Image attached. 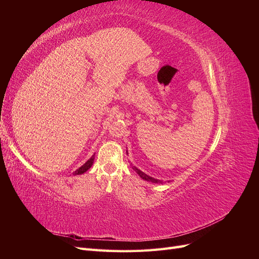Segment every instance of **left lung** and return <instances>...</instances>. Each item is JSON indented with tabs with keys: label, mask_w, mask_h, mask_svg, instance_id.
Segmentation results:
<instances>
[{
	"label": "left lung",
	"mask_w": 259,
	"mask_h": 259,
	"mask_svg": "<svg viewBox=\"0 0 259 259\" xmlns=\"http://www.w3.org/2000/svg\"><path fill=\"white\" fill-rule=\"evenodd\" d=\"M131 165H132V163H131ZM132 168L134 169L136 173L142 177L143 179H145V180H147V182H150V183H154V184H163V182H161V180H159V179H155V178H153V177H150L149 175H147V174H145L144 171H142L140 169H138L136 166H134V165H132Z\"/></svg>",
	"instance_id": "obj_1"
}]
</instances>
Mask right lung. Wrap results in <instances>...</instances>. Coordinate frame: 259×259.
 <instances>
[{"label":"right lung","mask_w":259,"mask_h":259,"mask_svg":"<svg viewBox=\"0 0 259 259\" xmlns=\"http://www.w3.org/2000/svg\"><path fill=\"white\" fill-rule=\"evenodd\" d=\"M94 160H95V156L92 155L91 159H89L88 161H86L81 167L77 168V169L74 171V173H73V175H82L83 173H85L86 170H89V169L92 167V165H93Z\"/></svg>","instance_id":"obj_1"}]
</instances>
